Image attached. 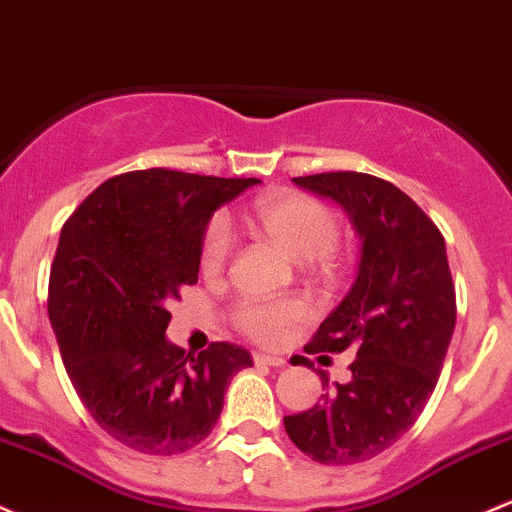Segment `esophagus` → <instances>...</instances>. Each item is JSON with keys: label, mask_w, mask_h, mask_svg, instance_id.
<instances>
[{"label": "esophagus", "mask_w": 512, "mask_h": 512, "mask_svg": "<svg viewBox=\"0 0 512 512\" xmlns=\"http://www.w3.org/2000/svg\"><path fill=\"white\" fill-rule=\"evenodd\" d=\"M252 360H255L257 365H272V368H284V365H287V360L270 353H252Z\"/></svg>", "instance_id": "1"}]
</instances>
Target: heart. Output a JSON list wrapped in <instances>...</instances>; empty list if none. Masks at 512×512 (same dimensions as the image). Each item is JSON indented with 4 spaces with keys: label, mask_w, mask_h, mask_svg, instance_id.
<instances>
[{
    "label": "heart",
    "mask_w": 512,
    "mask_h": 512,
    "mask_svg": "<svg viewBox=\"0 0 512 512\" xmlns=\"http://www.w3.org/2000/svg\"><path fill=\"white\" fill-rule=\"evenodd\" d=\"M247 220L257 235L301 260V267L316 277L331 279L341 265V247L336 240L341 220L321 198L297 191L270 193L252 203ZM230 257L233 233L223 218H213L203 230L198 250L203 277H223ZM299 316L301 306L294 299H242L230 311V321L240 333L267 346L282 341Z\"/></svg>",
    "instance_id": "b5f03b06"
}]
</instances>
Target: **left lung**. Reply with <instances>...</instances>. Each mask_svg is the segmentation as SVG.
Returning a JSON list of instances; mask_svg holds the SVG:
<instances>
[{"label": "left lung", "instance_id": "1", "mask_svg": "<svg viewBox=\"0 0 512 512\" xmlns=\"http://www.w3.org/2000/svg\"><path fill=\"white\" fill-rule=\"evenodd\" d=\"M294 184L346 208L363 252L351 292L304 348H351L353 378L284 417V429L319 464L351 466L395 444L432 397L456 324L454 282L441 230L395 184L360 171L297 176Z\"/></svg>", "mask_w": 512, "mask_h": 512}]
</instances>
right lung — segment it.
<instances>
[{
  "mask_svg": "<svg viewBox=\"0 0 512 512\" xmlns=\"http://www.w3.org/2000/svg\"><path fill=\"white\" fill-rule=\"evenodd\" d=\"M257 179L174 169L112 176L66 220L48 279V319L90 417L134 451L174 456L213 432L230 380L252 358L215 341H166L171 301L198 282L208 220Z\"/></svg>",
  "mask_w": 512,
  "mask_h": 512,
  "instance_id": "obj_1",
  "label": "right lung"
}]
</instances>
